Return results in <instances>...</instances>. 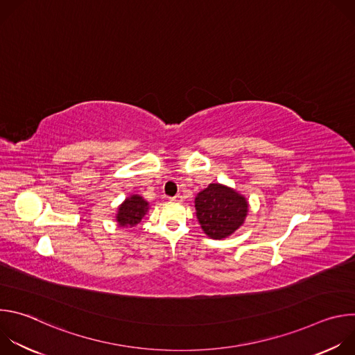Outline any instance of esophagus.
Listing matches in <instances>:
<instances>
[{"label": "esophagus", "mask_w": 355, "mask_h": 355, "mask_svg": "<svg viewBox=\"0 0 355 355\" xmlns=\"http://www.w3.org/2000/svg\"><path fill=\"white\" fill-rule=\"evenodd\" d=\"M171 199H173V200H178V202H181V200H182V196H181V195H180V193H178V195H175V196H173V198H171Z\"/></svg>", "instance_id": "34e87169"}]
</instances>
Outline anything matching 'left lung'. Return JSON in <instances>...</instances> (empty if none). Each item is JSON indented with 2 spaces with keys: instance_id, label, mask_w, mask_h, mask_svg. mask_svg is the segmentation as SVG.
<instances>
[{
  "instance_id": "8db88e82",
  "label": "left lung",
  "mask_w": 355,
  "mask_h": 355,
  "mask_svg": "<svg viewBox=\"0 0 355 355\" xmlns=\"http://www.w3.org/2000/svg\"><path fill=\"white\" fill-rule=\"evenodd\" d=\"M247 208L244 196L220 184H211L195 198L196 218L200 227L216 240L230 236L243 225Z\"/></svg>"
}]
</instances>
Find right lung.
I'll return each instance as SVG.
<instances>
[{"label": "right lung", "mask_w": 355, "mask_h": 355, "mask_svg": "<svg viewBox=\"0 0 355 355\" xmlns=\"http://www.w3.org/2000/svg\"><path fill=\"white\" fill-rule=\"evenodd\" d=\"M147 205H148L147 202L139 195H133L128 198L119 207V211L116 215V220L119 226L125 227V226H135L140 223L141 218L146 215L148 209Z\"/></svg>", "instance_id": "add662e5"}]
</instances>
